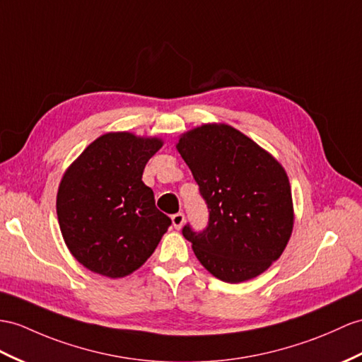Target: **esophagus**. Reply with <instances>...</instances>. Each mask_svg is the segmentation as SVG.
Masks as SVG:
<instances>
[{"mask_svg":"<svg viewBox=\"0 0 362 362\" xmlns=\"http://www.w3.org/2000/svg\"><path fill=\"white\" fill-rule=\"evenodd\" d=\"M184 224V214H175L172 216V226L176 228V230H180Z\"/></svg>","mask_w":362,"mask_h":362,"instance_id":"obj_1","label":"esophagus"}]
</instances>
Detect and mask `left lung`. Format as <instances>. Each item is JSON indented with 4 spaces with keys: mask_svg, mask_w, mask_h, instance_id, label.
<instances>
[{
    "mask_svg": "<svg viewBox=\"0 0 362 362\" xmlns=\"http://www.w3.org/2000/svg\"><path fill=\"white\" fill-rule=\"evenodd\" d=\"M176 151L210 209L204 232L182 228L198 261L224 283L257 278L283 255L293 230L292 189L284 167L224 122L184 132Z\"/></svg>",
    "mask_w": 362,
    "mask_h": 362,
    "instance_id": "1",
    "label": "left lung"
}]
</instances>
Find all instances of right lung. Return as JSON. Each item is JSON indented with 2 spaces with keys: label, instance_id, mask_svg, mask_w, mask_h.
<instances>
[{
  "label": "right lung",
  "instance_id": "obj_1",
  "mask_svg": "<svg viewBox=\"0 0 362 362\" xmlns=\"http://www.w3.org/2000/svg\"><path fill=\"white\" fill-rule=\"evenodd\" d=\"M158 136L109 132L70 164L57 193L61 235L74 258L98 275L124 278L151 258L172 224L143 182Z\"/></svg>",
  "mask_w": 362,
  "mask_h": 362
}]
</instances>
